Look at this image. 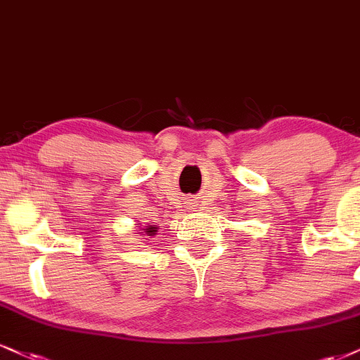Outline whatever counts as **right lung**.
Here are the masks:
<instances>
[{
    "mask_svg": "<svg viewBox=\"0 0 360 360\" xmlns=\"http://www.w3.org/2000/svg\"><path fill=\"white\" fill-rule=\"evenodd\" d=\"M143 230H146V235H152V233L157 232V227H146Z\"/></svg>",
    "mask_w": 360,
    "mask_h": 360,
    "instance_id": "obj_1",
    "label": "right lung"
}]
</instances>
